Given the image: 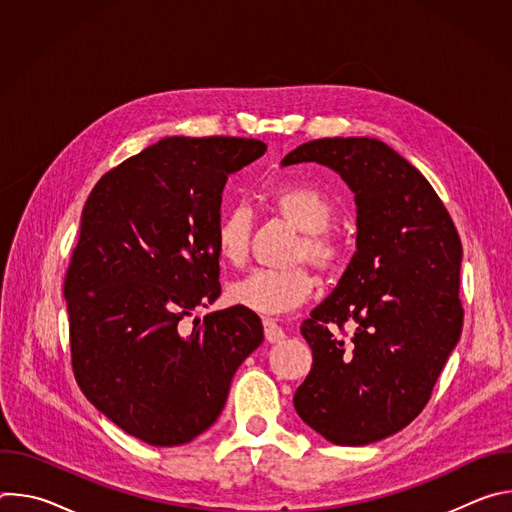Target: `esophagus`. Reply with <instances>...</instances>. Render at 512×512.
Here are the masks:
<instances>
[{
    "instance_id": "obj_1",
    "label": "esophagus",
    "mask_w": 512,
    "mask_h": 512,
    "mask_svg": "<svg viewBox=\"0 0 512 512\" xmlns=\"http://www.w3.org/2000/svg\"><path fill=\"white\" fill-rule=\"evenodd\" d=\"M263 330H265V340L269 344H275V342H281L285 338V332L281 326H277L271 318H265L263 320Z\"/></svg>"
}]
</instances>
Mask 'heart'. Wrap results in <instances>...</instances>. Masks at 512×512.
Returning a JSON list of instances; mask_svg holds the SVG:
<instances>
[{
    "label": "heart",
    "instance_id": "b5f03b06",
    "mask_svg": "<svg viewBox=\"0 0 512 512\" xmlns=\"http://www.w3.org/2000/svg\"><path fill=\"white\" fill-rule=\"evenodd\" d=\"M271 206L285 221L298 229L300 241L294 247L291 263H310L322 273H330L342 259L340 243L326 231L332 221V202L316 188L304 184H283L271 190ZM253 214L249 206H231L214 229V247L225 263L241 265L249 253ZM316 287L314 277L306 267L287 271L255 269L249 275L233 281L227 298L243 310L279 316L302 306Z\"/></svg>",
    "mask_w": 512,
    "mask_h": 512
}]
</instances>
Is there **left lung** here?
I'll list each match as a JSON object with an SVG mask.
<instances>
[{
	"mask_svg": "<svg viewBox=\"0 0 512 512\" xmlns=\"http://www.w3.org/2000/svg\"><path fill=\"white\" fill-rule=\"evenodd\" d=\"M306 162L354 192L356 253L302 324L314 362L294 407L328 442L367 446L421 413L460 340L462 243L440 196L387 143L314 139L281 166ZM346 321L348 339L337 334Z\"/></svg>",
	"mask_w": 512,
	"mask_h": 512,
	"instance_id": "left-lung-1",
	"label": "left lung"
}]
</instances>
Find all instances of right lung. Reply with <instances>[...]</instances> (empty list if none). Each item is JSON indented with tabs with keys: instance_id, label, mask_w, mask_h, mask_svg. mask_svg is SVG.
<instances>
[{
	"instance_id": "1",
	"label": "right lung",
	"mask_w": 512,
	"mask_h": 512,
	"mask_svg": "<svg viewBox=\"0 0 512 512\" xmlns=\"http://www.w3.org/2000/svg\"><path fill=\"white\" fill-rule=\"evenodd\" d=\"M265 150L259 139L166 137L107 172L83 208L64 279L72 369L105 417L150 446L206 431L263 342L259 316L239 306L190 334L178 324L221 296L223 190Z\"/></svg>"
}]
</instances>
